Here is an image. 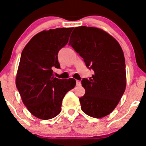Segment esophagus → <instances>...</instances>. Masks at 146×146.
I'll return each mask as SVG.
<instances>
[{"instance_id": "esophagus-1", "label": "esophagus", "mask_w": 146, "mask_h": 146, "mask_svg": "<svg viewBox=\"0 0 146 146\" xmlns=\"http://www.w3.org/2000/svg\"><path fill=\"white\" fill-rule=\"evenodd\" d=\"M82 85L81 84V82L80 80H77L76 81V86H80Z\"/></svg>"}]
</instances>
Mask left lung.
Wrapping results in <instances>:
<instances>
[{
  "label": "left lung",
  "instance_id": "obj_1",
  "mask_svg": "<svg viewBox=\"0 0 146 146\" xmlns=\"http://www.w3.org/2000/svg\"><path fill=\"white\" fill-rule=\"evenodd\" d=\"M69 45L83 58L87 67L94 72L83 79L86 92L80 98L86 114L101 118L113 111L126 89V75L124 52L118 42L105 31L96 27L75 28Z\"/></svg>",
  "mask_w": 146,
  "mask_h": 146
}]
</instances>
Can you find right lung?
<instances>
[{
  "label": "right lung",
  "mask_w": 146,
  "mask_h": 146,
  "mask_svg": "<svg viewBox=\"0 0 146 146\" xmlns=\"http://www.w3.org/2000/svg\"><path fill=\"white\" fill-rule=\"evenodd\" d=\"M73 28L50 29L35 35L23 50L15 79L23 103L34 116L50 120L60 113L62 99L75 86L73 78H54L58 53L68 41Z\"/></svg>",
  "instance_id": "obj_1"
}]
</instances>
